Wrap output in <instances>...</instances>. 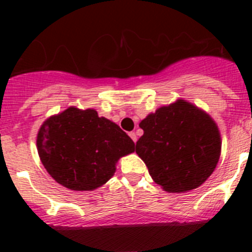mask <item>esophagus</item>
<instances>
[{"label": "esophagus", "instance_id": "esophagus-1", "mask_svg": "<svg viewBox=\"0 0 252 252\" xmlns=\"http://www.w3.org/2000/svg\"><path fill=\"white\" fill-rule=\"evenodd\" d=\"M128 135H130V137H131V139H132L133 142H136V140H137L136 133H135V132H130V133H128Z\"/></svg>", "mask_w": 252, "mask_h": 252}]
</instances>
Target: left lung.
<instances>
[{
    "label": "left lung",
    "mask_w": 252,
    "mask_h": 252,
    "mask_svg": "<svg viewBox=\"0 0 252 252\" xmlns=\"http://www.w3.org/2000/svg\"><path fill=\"white\" fill-rule=\"evenodd\" d=\"M144 135L136 153L154 182L166 192H188L212 174L221 153L215 121L193 104L179 99L140 122Z\"/></svg>",
    "instance_id": "obj_1"
}]
</instances>
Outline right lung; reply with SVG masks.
Returning a JSON list of instances; mask_svg holds the SVG:
<instances>
[{
	"instance_id": "obj_1",
	"label": "right lung",
	"mask_w": 252,
	"mask_h": 252,
	"mask_svg": "<svg viewBox=\"0 0 252 252\" xmlns=\"http://www.w3.org/2000/svg\"><path fill=\"white\" fill-rule=\"evenodd\" d=\"M37 153L58 183L93 190L116 171V162L135 150L127 133L94 110L70 107L46 120L37 133Z\"/></svg>"
}]
</instances>
